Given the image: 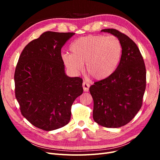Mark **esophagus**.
Listing matches in <instances>:
<instances>
[{"mask_svg": "<svg viewBox=\"0 0 160 160\" xmlns=\"http://www.w3.org/2000/svg\"><path fill=\"white\" fill-rule=\"evenodd\" d=\"M89 87H90V85L88 83V82L86 81H84L83 83V90L84 91H88L89 89Z\"/></svg>", "mask_w": 160, "mask_h": 160, "instance_id": "34e87169", "label": "esophagus"}]
</instances>
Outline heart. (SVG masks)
<instances>
[{
  "label": "heart",
  "instance_id": "obj_1",
  "mask_svg": "<svg viewBox=\"0 0 160 160\" xmlns=\"http://www.w3.org/2000/svg\"><path fill=\"white\" fill-rule=\"evenodd\" d=\"M71 53L62 54L65 65L72 73L83 70V64L93 78L103 80L112 75L121 61L122 45L114 36L89 35L77 38L70 45Z\"/></svg>",
  "mask_w": 160,
  "mask_h": 160
}]
</instances>
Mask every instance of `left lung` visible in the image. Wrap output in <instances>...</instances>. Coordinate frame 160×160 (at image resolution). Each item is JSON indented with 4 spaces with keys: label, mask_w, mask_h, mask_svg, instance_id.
I'll return each instance as SVG.
<instances>
[{
    "label": "left lung",
    "mask_w": 160,
    "mask_h": 160,
    "mask_svg": "<svg viewBox=\"0 0 160 160\" xmlns=\"http://www.w3.org/2000/svg\"><path fill=\"white\" fill-rule=\"evenodd\" d=\"M101 32L118 38L122 55L112 75L90 87L93 118L101 126L117 128L131 122L141 109L146 87V69L137 45L129 37L114 28Z\"/></svg>",
    "instance_id": "left-lung-1"
}]
</instances>
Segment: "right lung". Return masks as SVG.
<instances>
[{"label":"right lung","mask_w":160,"mask_h":160,"mask_svg":"<svg viewBox=\"0 0 160 160\" xmlns=\"http://www.w3.org/2000/svg\"><path fill=\"white\" fill-rule=\"evenodd\" d=\"M74 32L47 31L24 48L14 72L20 110L34 126L52 131L69 122L71 106L83 92V79L65 72L61 48Z\"/></svg>","instance_id":"1"}]
</instances>
